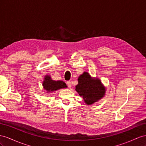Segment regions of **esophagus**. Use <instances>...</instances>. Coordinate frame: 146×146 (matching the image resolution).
Returning <instances> with one entry per match:
<instances>
[{
  "label": "esophagus",
  "instance_id": "34e87169",
  "mask_svg": "<svg viewBox=\"0 0 146 146\" xmlns=\"http://www.w3.org/2000/svg\"><path fill=\"white\" fill-rule=\"evenodd\" d=\"M66 84L68 86V88H71V86H72V83H71V82L70 81L66 82Z\"/></svg>",
  "mask_w": 146,
  "mask_h": 146
}]
</instances>
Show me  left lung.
Segmentation results:
<instances>
[{
  "label": "left lung",
  "instance_id": "left-lung-1",
  "mask_svg": "<svg viewBox=\"0 0 146 146\" xmlns=\"http://www.w3.org/2000/svg\"><path fill=\"white\" fill-rule=\"evenodd\" d=\"M78 84L75 86L76 91L83 98L88 106H91L103 98L106 88L98 78L91 77L88 72H84L78 78Z\"/></svg>",
  "mask_w": 146,
  "mask_h": 146
}]
</instances>
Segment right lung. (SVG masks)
<instances>
[{"mask_svg": "<svg viewBox=\"0 0 146 146\" xmlns=\"http://www.w3.org/2000/svg\"><path fill=\"white\" fill-rule=\"evenodd\" d=\"M42 86L44 90L46 91L47 93L53 92L58 90V89L67 88V86L65 82L60 80H53L51 78V76L48 74L45 75L42 82Z\"/></svg>", "mask_w": 146, "mask_h": 146, "instance_id": "right-lung-1", "label": "right lung"}]
</instances>
